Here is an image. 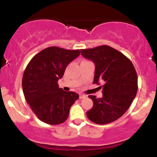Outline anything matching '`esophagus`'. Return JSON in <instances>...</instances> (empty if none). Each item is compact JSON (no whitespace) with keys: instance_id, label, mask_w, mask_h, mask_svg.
Masks as SVG:
<instances>
[{"instance_id":"esophagus-1","label":"esophagus","mask_w":157,"mask_h":157,"mask_svg":"<svg viewBox=\"0 0 157 157\" xmlns=\"http://www.w3.org/2000/svg\"><path fill=\"white\" fill-rule=\"evenodd\" d=\"M87 96H86V95H85V94H80V99H83V98H85V97H86Z\"/></svg>"}]
</instances>
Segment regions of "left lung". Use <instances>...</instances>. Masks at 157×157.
Segmentation results:
<instances>
[{
    "instance_id": "8db88e82",
    "label": "left lung",
    "mask_w": 157,
    "mask_h": 157,
    "mask_svg": "<svg viewBox=\"0 0 157 157\" xmlns=\"http://www.w3.org/2000/svg\"><path fill=\"white\" fill-rule=\"evenodd\" d=\"M85 58L95 64L94 83L103 85L102 98L89 95L93 107L86 115L91 122L100 125L112 122L121 117L132 103L137 92V75L131 61L120 52L104 45L81 49Z\"/></svg>"
}]
</instances>
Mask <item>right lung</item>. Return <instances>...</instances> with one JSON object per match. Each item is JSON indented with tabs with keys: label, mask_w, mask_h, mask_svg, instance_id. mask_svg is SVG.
<instances>
[{
	"label": "right lung",
	"mask_w": 157,
	"mask_h": 157,
	"mask_svg": "<svg viewBox=\"0 0 157 157\" xmlns=\"http://www.w3.org/2000/svg\"><path fill=\"white\" fill-rule=\"evenodd\" d=\"M79 49L51 46L34 56L23 75V91L32 111L40 121L59 125L67 120L78 94L64 91L57 81L66 66L80 55Z\"/></svg>",
	"instance_id": "1"
}]
</instances>
